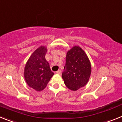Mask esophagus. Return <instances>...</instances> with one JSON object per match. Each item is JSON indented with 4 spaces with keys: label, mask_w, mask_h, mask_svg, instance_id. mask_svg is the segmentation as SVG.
<instances>
[{
    "label": "esophagus",
    "mask_w": 122,
    "mask_h": 122,
    "mask_svg": "<svg viewBox=\"0 0 122 122\" xmlns=\"http://www.w3.org/2000/svg\"><path fill=\"white\" fill-rule=\"evenodd\" d=\"M56 74H60V75H61V74H62V71H61V70H58L57 71H56Z\"/></svg>",
    "instance_id": "34e87169"
}]
</instances>
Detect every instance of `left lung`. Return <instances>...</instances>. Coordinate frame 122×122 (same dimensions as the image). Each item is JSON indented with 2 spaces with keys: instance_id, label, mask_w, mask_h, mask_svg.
Here are the masks:
<instances>
[{
  "instance_id": "1",
  "label": "left lung",
  "mask_w": 122,
  "mask_h": 122,
  "mask_svg": "<svg viewBox=\"0 0 122 122\" xmlns=\"http://www.w3.org/2000/svg\"><path fill=\"white\" fill-rule=\"evenodd\" d=\"M91 70L86 52L80 47L74 46L66 53V63L62 73L65 84L73 91L78 90L87 84Z\"/></svg>"
}]
</instances>
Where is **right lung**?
I'll use <instances>...</instances> for the list:
<instances>
[{"instance_id":"right-lung-1","label":"right lung","mask_w":122,"mask_h":122,"mask_svg":"<svg viewBox=\"0 0 122 122\" xmlns=\"http://www.w3.org/2000/svg\"><path fill=\"white\" fill-rule=\"evenodd\" d=\"M46 52V47L41 46L32 53L25 66V80L36 91L43 90L54 74L45 59Z\"/></svg>"}]
</instances>
